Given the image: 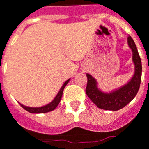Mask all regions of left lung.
<instances>
[{"instance_id": "8db88e82", "label": "left lung", "mask_w": 149, "mask_h": 149, "mask_svg": "<svg viewBox=\"0 0 149 149\" xmlns=\"http://www.w3.org/2000/svg\"><path fill=\"white\" fill-rule=\"evenodd\" d=\"M127 43L133 53L132 60L134 64V75L127 83L109 93H105L98 88L97 80L91 74H86L88 81L86 93L99 108L108 111L119 110L128 104L139 90L142 72L141 60L137 46L130 36L127 38Z\"/></svg>"}]
</instances>
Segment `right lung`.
I'll list each match as a JSON object with an SVG mask.
<instances>
[{
	"label": "right lung",
	"instance_id": "right-lung-1",
	"mask_svg": "<svg viewBox=\"0 0 149 149\" xmlns=\"http://www.w3.org/2000/svg\"><path fill=\"white\" fill-rule=\"evenodd\" d=\"M70 79H69L68 80L63 83V85L62 86V87L60 88V91L58 92L57 95L56 96L54 99L52 100V101L48 104L45 105V106H42V107H37V108H32V107H27V106H25V105L22 104H19L22 106V108H23L26 111H27L30 113H33V114H39V113H46L49 112L51 111H53L55 108H56L60 103L61 98H62V95H63V89L65 88V86H67V84L69 82Z\"/></svg>",
	"mask_w": 149,
	"mask_h": 149
}]
</instances>
